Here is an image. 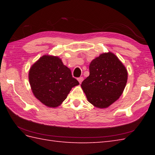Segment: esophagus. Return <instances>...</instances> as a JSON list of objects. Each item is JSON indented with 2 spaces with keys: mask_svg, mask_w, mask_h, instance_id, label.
I'll return each instance as SVG.
<instances>
[{
  "mask_svg": "<svg viewBox=\"0 0 155 155\" xmlns=\"http://www.w3.org/2000/svg\"><path fill=\"white\" fill-rule=\"evenodd\" d=\"M77 79H78V82H79V83H82V82H83V79H84V78L83 77H79V78H77Z\"/></svg>",
  "mask_w": 155,
  "mask_h": 155,
  "instance_id": "esophagus-1",
  "label": "esophagus"
}]
</instances>
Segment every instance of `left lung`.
<instances>
[{
    "mask_svg": "<svg viewBox=\"0 0 155 155\" xmlns=\"http://www.w3.org/2000/svg\"><path fill=\"white\" fill-rule=\"evenodd\" d=\"M89 71V76L82 82V88L89 103L98 108H107L123 93L127 82V69L108 52L91 62Z\"/></svg>",
    "mask_w": 155,
    "mask_h": 155,
    "instance_id": "1",
    "label": "left lung"
}]
</instances>
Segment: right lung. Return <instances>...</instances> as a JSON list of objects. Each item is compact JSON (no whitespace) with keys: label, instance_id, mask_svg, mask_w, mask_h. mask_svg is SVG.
Listing matches in <instances>:
<instances>
[{"label":"right lung","instance_id":"1","mask_svg":"<svg viewBox=\"0 0 155 155\" xmlns=\"http://www.w3.org/2000/svg\"><path fill=\"white\" fill-rule=\"evenodd\" d=\"M28 78L35 97L52 108L59 106L71 88L79 84L61 59L48 55L42 57L32 66Z\"/></svg>","mask_w":155,"mask_h":155}]
</instances>
